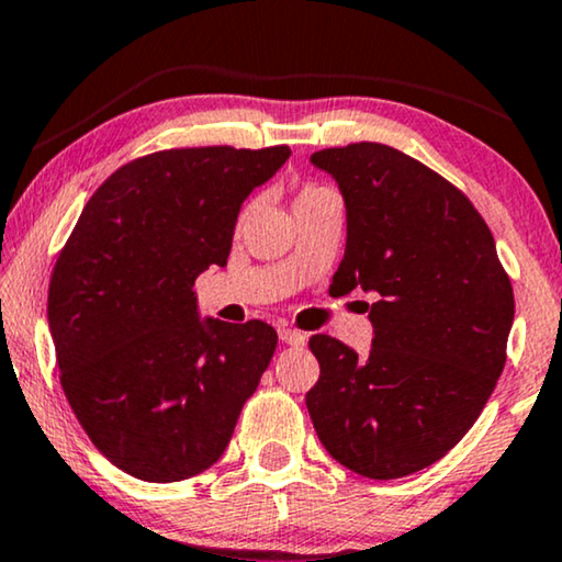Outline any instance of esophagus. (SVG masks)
Segmentation results:
<instances>
[{
	"mask_svg": "<svg viewBox=\"0 0 562 562\" xmlns=\"http://www.w3.org/2000/svg\"><path fill=\"white\" fill-rule=\"evenodd\" d=\"M280 339L285 341V344H290V347H303V344L308 341V336H305L303 331H297V328L282 326V328H280Z\"/></svg>",
	"mask_w": 562,
	"mask_h": 562,
	"instance_id": "esophagus-1",
	"label": "esophagus"
}]
</instances>
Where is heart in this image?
<instances>
[{
    "mask_svg": "<svg viewBox=\"0 0 562 562\" xmlns=\"http://www.w3.org/2000/svg\"><path fill=\"white\" fill-rule=\"evenodd\" d=\"M328 194H334V192L324 184L303 182L301 187H297V194H295V211H297V207H303V205L316 203V200H324V198H328Z\"/></svg>",
    "mask_w": 562,
    "mask_h": 562,
    "instance_id": "heart-1",
    "label": "heart"
}]
</instances>
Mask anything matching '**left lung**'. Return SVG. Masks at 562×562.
<instances>
[{"instance_id":"obj_1","label":"left lung","mask_w":562,"mask_h":562,"mask_svg":"<svg viewBox=\"0 0 562 562\" xmlns=\"http://www.w3.org/2000/svg\"><path fill=\"white\" fill-rule=\"evenodd\" d=\"M339 184L347 251L334 293H378L368 357L326 334L305 393L321 445L344 468L391 481L442 460L506 364L514 290L483 215L452 182L383 144L311 156Z\"/></svg>"}]
</instances>
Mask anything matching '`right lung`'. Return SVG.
<instances>
[{
    "label": "right lung",
    "instance_id": "1",
    "mask_svg": "<svg viewBox=\"0 0 562 562\" xmlns=\"http://www.w3.org/2000/svg\"><path fill=\"white\" fill-rule=\"evenodd\" d=\"M288 146L169 148L97 187L48 288L61 387L112 465L148 483L221 458L277 347L265 321H200L194 280L226 267L241 203Z\"/></svg>",
    "mask_w": 562,
    "mask_h": 562
}]
</instances>
